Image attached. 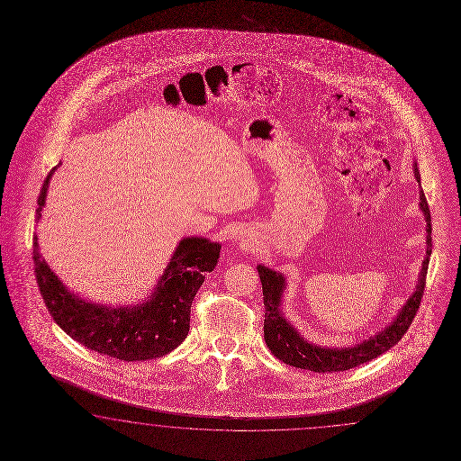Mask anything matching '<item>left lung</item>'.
I'll return each instance as SVG.
<instances>
[{
  "instance_id": "left-lung-1",
  "label": "left lung",
  "mask_w": 461,
  "mask_h": 461,
  "mask_svg": "<svg viewBox=\"0 0 461 461\" xmlns=\"http://www.w3.org/2000/svg\"><path fill=\"white\" fill-rule=\"evenodd\" d=\"M414 177L421 186V175L418 169V162L412 164ZM420 208L426 221V257H424L421 272L418 276V284L410 299L398 311V315L375 332L369 339L356 342L348 348H325L317 346L305 337L300 336L299 330L290 324L282 312V297L286 288V280L280 272L258 265L257 270L260 275L263 288V305H265V342L272 350L275 357L280 361L290 364L294 367L307 369L313 373H337V371H348L357 367L364 362L375 359L383 352H386L393 346H396L401 337L406 334L411 322L420 309L421 297H423L424 285H426V274L428 263L431 257V214L428 208V201L424 196L423 189H420Z\"/></svg>"
}]
</instances>
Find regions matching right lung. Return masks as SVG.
<instances>
[{"label":"right lung","instance_id":"1","mask_svg":"<svg viewBox=\"0 0 461 461\" xmlns=\"http://www.w3.org/2000/svg\"><path fill=\"white\" fill-rule=\"evenodd\" d=\"M57 164L45 177L38 196L37 221ZM221 245L208 238L179 241L148 299L134 305H105L82 299L63 285L38 249L33 235V262L40 294L63 332L90 350L119 361H149L169 354L189 332L191 303L204 276L218 265Z\"/></svg>","mask_w":461,"mask_h":461}]
</instances>
